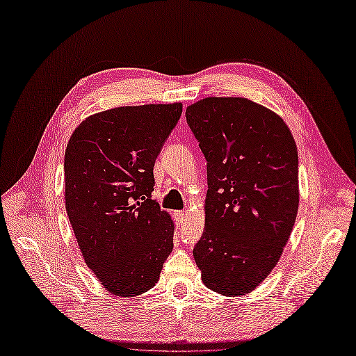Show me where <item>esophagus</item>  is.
I'll return each instance as SVG.
<instances>
[{"label": "esophagus", "mask_w": 356, "mask_h": 356, "mask_svg": "<svg viewBox=\"0 0 356 356\" xmlns=\"http://www.w3.org/2000/svg\"><path fill=\"white\" fill-rule=\"evenodd\" d=\"M174 220L177 222V225H181L184 222V211H175L174 212Z\"/></svg>", "instance_id": "obj_1"}]
</instances>
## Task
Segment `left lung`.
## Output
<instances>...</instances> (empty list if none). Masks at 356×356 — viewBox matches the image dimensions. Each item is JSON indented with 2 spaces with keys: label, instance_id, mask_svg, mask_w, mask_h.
Returning a JSON list of instances; mask_svg holds the SVG:
<instances>
[{
  "label": "left lung",
  "instance_id": "left-lung-1",
  "mask_svg": "<svg viewBox=\"0 0 356 356\" xmlns=\"http://www.w3.org/2000/svg\"><path fill=\"white\" fill-rule=\"evenodd\" d=\"M208 166L204 232L193 255L209 289L251 293L273 270L298 211L293 134L246 98H204L186 110Z\"/></svg>",
  "mask_w": 356,
  "mask_h": 356
}]
</instances>
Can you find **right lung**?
<instances>
[{
	"label": "right lung",
	"instance_id": "obj_1",
	"mask_svg": "<svg viewBox=\"0 0 356 356\" xmlns=\"http://www.w3.org/2000/svg\"><path fill=\"white\" fill-rule=\"evenodd\" d=\"M181 113V102L118 106L89 115L68 141V218L86 264L114 296L152 289L174 248V221L152 193L154 161Z\"/></svg>",
	"mask_w": 356,
	"mask_h": 356
}]
</instances>
